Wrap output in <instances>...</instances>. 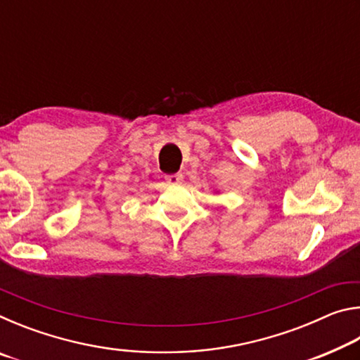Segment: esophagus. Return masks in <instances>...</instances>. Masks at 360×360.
<instances>
[{"label":"esophagus","mask_w":360,"mask_h":360,"mask_svg":"<svg viewBox=\"0 0 360 360\" xmlns=\"http://www.w3.org/2000/svg\"><path fill=\"white\" fill-rule=\"evenodd\" d=\"M182 174L181 173H174V174H167L165 176V181L169 182V184H181L182 182Z\"/></svg>","instance_id":"obj_1"}]
</instances>
